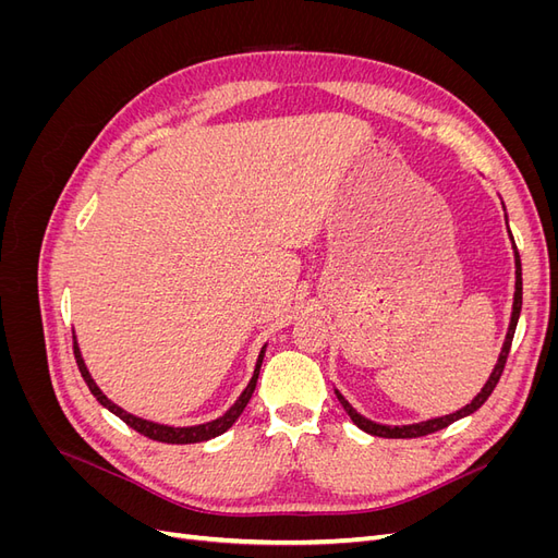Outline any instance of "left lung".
Here are the masks:
<instances>
[{
  "label": "left lung",
  "mask_w": 558,
  "mask_h": 558,
  "mask_svg": "<svg viewBox=\"0 0 558 558\" xmlns=\"http://www.w3.org/2000/svg\"><path fill=\"white\" fill-rule=\"evenodd\" d=\"M512 238V234H510ZM514 244V240H512ZM514 265H517V283H514V305H512V318H510V328H508V337H505V344H502V351L498 356V363L494 367L492 377H488V381L484 384L482 391L475 396V400H472L470 404H465L463 410L453 412V414H447V416H440V418H430V421H421V424H412V426H381V424H375V421H369L365 416H361L356 410L351 408V404L344 400V396L340 391L337 393V400L342 402L344 412L351 416L353 424H356L361 430L369 433V435H377V437H421V435H430L435 430H442L447 428L449 424H453V421H459L472 412H477L482 404L486 402V398L494 393V388L502 375L505 369V363H508V356H510V347H512V337H514V330H517V320H519V312H521V260H519V251L514 246Z\"/></svg>",
  "instance_id": "left-lung-1"
}]
</instances>
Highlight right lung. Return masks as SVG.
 <instances>
[{"label": "right lung", "instance_id": "add662e5", "mask_svg": "<svg viewBox=\"0 0 558 558\" xmlns=\"http://www.w3.org/2000/svg\"><path fill=\"white\" fill-rule=\"evenodd\" d=\"M74 356H76V365H78V369H81V377L86 379V384H88V388H90V393L99 400V404H105V408H107L109 412H113L118 418H123L130 428H134L137 433L146 435L148 440H156V442H167V445H193V442H205V440H211V437L226 433V430L234 424V421L240 418V414H242V412H244V408H246V402H248V400H251V396H253V388H256L258 373H260V363H263V356H265V347H263L260 356H258L256 369H253V377H251L248 386H246L244 391H242V396L238 398V402H234L232 408H230L223 416H218V418L209 421V424L185 426V428H174V426L154 424V421H146V418L134 416V414H128L125 410L118 408V404H113V402H111L102 391H99V386L93 381V377H90V373H88L86 363H83V359H81V351H78V344H76V337H74Z\"/></svg>", "mask_w": 558, "mask_h": 558}]
</instances>
